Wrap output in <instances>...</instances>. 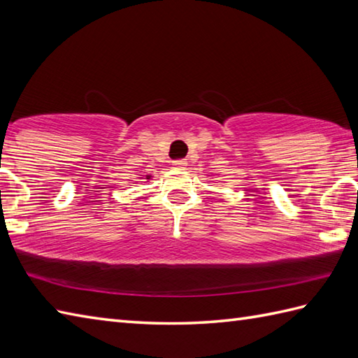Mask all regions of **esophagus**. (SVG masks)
I'll use <instances>...</instances> for the list:
<instances>
[{"label":"esophagus","instance_id":"1","mask_svg":"<svg viewBox=\"0 0 358 358\" xmlns=\"http://www.w3.org/2000/svg\"><path fill=\"white\" fill-rule=\"evenodd\" d=\"M173 167L178 169V170H184V169H187V161L185 159L173 161Z\"/></svg>","mask_w":358,"mask_h":358}]
</instances>
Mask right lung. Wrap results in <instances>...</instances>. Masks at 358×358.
<instances>
[{
  "mask_svg": "<svg viewBox=\"0 0 358 358\" xmlns=\"http://www.w3.org/2000/svg\"><path fill=\"white\" fill-rule=\"evenodd\" d=\"M144 179H147V180H149V179H152V174H145V176H144Z\"/></svg>",
  "mask_w": 358,
  "mask_h": 358,
  "instance_id": "obj_1",
  "label": "right lung"
}]
</instances>
